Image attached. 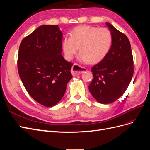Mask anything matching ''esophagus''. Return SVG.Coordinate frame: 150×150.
I'll list each match as a JSON object with an SVG mask.
<instances>
[{
    "label": "esophagus",
    "mask_w": 150,
    "mask_h": 150,
    "mask_svg": "<svg viewBox=\"0 0 150 150\" xmlns=\"http://www.w3.org/2000/svg\"><path fill=\"white\" fill-rule=\"evenodd\" d=\"M85 71H86V68L81 67L77 64H74L72 66L71 72L72 74L74 76H77L81 74H82Z\"/></svg>",
    "instance_id": "1"
}]
</instances>
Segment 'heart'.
Here are the masks:
<instances>
[{
  "label": "heart",
  "instance_id": "obj_1",
  "mask_svg": "<svg viewBox=\"0 0 150 150\" xmlns=\"http://www.w3.org/2000/svg\"><path fill=\"white\" fill-rule=\"evenodd\" d=\"M112 40V34L108 29L82 25L72 30L70 37L64 38L62 47L67 60L74 57L79 47V61L97 63L101 61L110 52Z\"/></svg>",
  "mask_w": 150,
  "mask_h": 150
}]
</instances>
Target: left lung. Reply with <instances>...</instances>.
I'll return each instance as SVG.
<instances>
[{
  "label": "left lung",
  "mask_w": 150,
  "mask_h": 150,
  "mask_svg": "<svg viewBox=\"0 0 150 150\" xmlns=\"http://www.w3.org/2000/svg\"><path fill=\"white\" fill-rule=\"evenodd\" d=\"M112 34L110 52L103 59L91 68L93 79L89 90L101 104L116 101L125 92L133 75V58L127 36L106 22Z\"/></svg>",
  "instance_id": "1"
}]
</instances>
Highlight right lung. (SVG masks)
I'll return each mask as SVG.
<instances>
[{
  "instance_id": "right-lung-1",
  "label": "right lung",
  "mask_w": 150,
  "mask_h": 150,
  "mask_svg": "<svg viewBox=\"0 0 150 150\" xmlns=\"http://www.w3.org/2000/svg\"><path fill=\"white\" fill-rule=\"evenodd\" d=\"M62 33L58 25H44L22 39L17 67L25 89L46 107L56 105L72 78V63L62 56Z\"/></svg>"
}]
</instances>
